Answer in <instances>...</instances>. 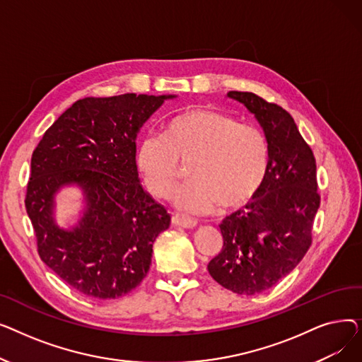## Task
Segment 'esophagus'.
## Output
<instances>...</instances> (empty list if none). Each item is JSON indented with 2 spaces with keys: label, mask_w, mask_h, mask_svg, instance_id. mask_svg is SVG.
<instances>
[{
  "label": "esophagus",
  "mask_w": 362,
  "mask_h": 362,
  "mask_svg": "<svg viewBox=\"0 0 362 362\" xmlns=\"http://www.w3.org/2000/svg\"><path fill=\"white\" fill-rule=\"evenodd\" d=\"M171 224L176 226V227H180V229H194V227L197 226V221L189 220V218H183V217H179V216H173V217H171Z\"/></svg>",
  "instance_id": "34e87169"
}]
</instances>
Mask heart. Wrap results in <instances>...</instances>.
I'll return each instance as SVG.
<instances>
[{
	"label": "heart",
	"instance_id": "heart-1",
	"mask_svg": "<svg viewBox=\"0 0 362 362\" xmlns=\"http://www.w3.org/2000/svg\"><path fill=\"white\" fill-rule=\"evenodd\" d=\"M270 148L264 133L218 110L194 107L171 117L163 135L148 133L136 149V167L146 191L165 199L189 164L191 180L173 195L179 211L208 216L220 206L233 211L250 202L269 171Z\"/></svg>",
	"mask_w": 362,
	"mask_h": 362
}]
</instances>
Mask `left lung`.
Masks as SVG:
<instances>
[{
    "label": "left lung",
    "mask_w": 362,
    "mask_h": 362,
    "mask_svg": "<svg viewBox=\"0 0 362 362\" xmlns=\"http://www.w3.org/2000/svg\"><path fill=\"white\" fill-rule=\"evenodd\" d=\"M259 123L270 148L265 180L245 210L227 216L223 248L208 264L211 277L238 295H255L286 277L311 246L320 206L317 165L291 114L252 92L230 90Z\"/></svg>",
    "instance_id": "obj_1"
}]
</instances>
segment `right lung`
<instances>
[{
	"instance_id": "add662e5",
	"label": "right lung",
	"mask_w": 362,
	"mask_h": 362,
	"mask_svg": "<svg viewBox=\"0 0 362 362\" xmlns=\"http://www.w3.org/2000/svg\"><path fill=\"white\" fill-rule=\"evenodd\" d=\"M176 95L124 93L83 98L45 132L30 161L26 211L48 267L78 292L120 298L146 276L152 245L170 214L141 185L136 136L144 123ZM78 187V221L62 228L54 197Z\"/></svg>"
}]
</instances>
